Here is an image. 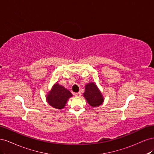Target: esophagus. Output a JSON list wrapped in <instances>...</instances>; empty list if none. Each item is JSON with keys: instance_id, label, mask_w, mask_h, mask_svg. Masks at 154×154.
Here are the masks:
<instances>
[{"instance_id": "esophagus-1", "label": "esophagus", "mask_w": 154, "mask_h": 154, "mask_svg": "<svg viewBox=\"0 0 154 154\" xmlns=\"http://www.w3.org/2000/svg\"><path fill=\"white\" fill-rule=\"evenodd\" d=\"M74 95H75L76 97H80L81 96V93L80 92H76L74 94Z\"/></svg>"}]
</instances>
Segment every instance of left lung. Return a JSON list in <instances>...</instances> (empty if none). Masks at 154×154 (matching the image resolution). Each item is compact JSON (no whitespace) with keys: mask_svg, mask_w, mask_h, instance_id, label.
<instances>
[{"mask_svg":"<svg viewBox=\"0 0 154 154\" xmlns=\"http://www.w3.org/2000/svg\"><path fill=\"white\" fill-rule=\"evenodd\" d=\"M83 96L92 106H98L103 103L104 98L94 83H88L85 85Z\"/></svg>","mask_w":154,"mask_h":154,"instance_id":"left-lung-1","label":"left lung"}]
</instances>
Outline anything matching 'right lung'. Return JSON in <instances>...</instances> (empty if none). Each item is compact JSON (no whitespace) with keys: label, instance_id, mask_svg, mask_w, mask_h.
Masks as SVG:
<instances>
[{"label":"right lung","instance_id":"1","mask_svg":"<svg viewBox=\"0 0 154 154\" xmlns=\"http://www.w3.org/2000/svg\"><path fill=\"white\" fill-rule=\"evenodd\" d=\"M72 96L71 92L64 87L55 83L46 96L48 103L57 109H62L69 97Z\"/></svg>","mask_w":154,"mask_h":154}]
</instances>
